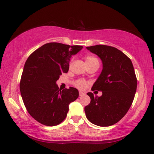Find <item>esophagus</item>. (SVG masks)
I'll list each match as a JSON object with an SVG mask.
<instances>
[{
  "instance_id": "obj_1",
  "label": "esophagus",
  "mask_w": 154,
  "mask_h": 154,
  "mask_svg": "<svg viewBox=\"0 0 154 154\" xmlns=\"http://www.w3.org/2000/svg\"><path fill=\"white\" fill-rule=\"evenodd\" d=\"M85 94L84 92H79V96H82Z\"/></svg>"
}]
</instances>
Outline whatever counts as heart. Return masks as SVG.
<instances>
[{
  "instance_id": "obj_1",
  "label": "heart",
  "mask_w": 154,
  "mask_h": 154,
  "mask_svg": "<svg viewBox=\"0 0 154 154\" xmlns=\"http://www.w3.org/2000/svg\"><path fill=\"white\" fill-rule=\"evenodd\" d=\"M85 63H86L87 65L96 64V63L99 64L98 59L96 58V57L91 55L85 56ZM75 85L77 88H79V89L84 90L87 86V83L84 79H78L75 82Z\"/></svg>"
}]
</instances>
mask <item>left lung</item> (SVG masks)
Masks as SVG:
<instances>
[{
	"label": "left lung",
	"mask_w": 154,
	"mask_h": 154,
	"mask_svg": "<svg viewBox=\"0 0 154 154\" xmlns=\"http://www.w3.org/2000/svg\"><path fill=\"white\" fill-rule=\"evenodd\" d=\"M103 62L102 72L92 90L102 91L101 96L87 94L91 101L85 106L87 119L99 126H109L126 114L133 102L137 79L132 61L123 52L108 45L87 47Z\"/></svg>",
	"instance_id": "obj_1"
}]
</instances>
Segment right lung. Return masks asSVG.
<instances>
[{
    "label": "right lung",
    "mask_w": 154,
    "mask_h": 154,
    "mask_svg": "<svg viewBox=\"0 0 154 154\" xmlns=\"http://www.w3.org/2000/svg\"><path fill=\"white\" fill-rule=\"evenodd\" d=\"M83 48L60 43H48L36 49L26 61L20 89L27 111L39 123L54 126L64 120L69 105L79 96L75 88L64 90L56 82L69 71V62Z\"/></svg>",
    "instance_id": "add662e5"
}]
</instances>
